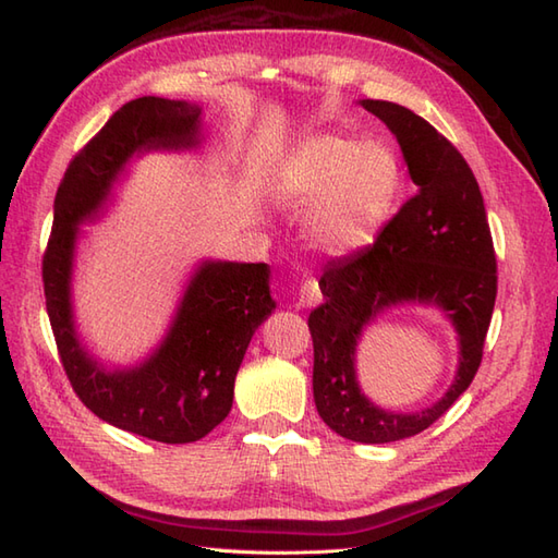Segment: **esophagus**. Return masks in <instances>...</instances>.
<instances>
[{"mask_svg":"<svg viewBox=\"0 0 558 558\" xmlns=\"http://www.w3.org/2000/svg\"><path fill=\"white\" fill-rule=\"evenodd\" d=\"M322 290H318V282L314 278H306L302 282V288L298 292V306H302V310H306V306H316L318 302H322Z\"/></svg>","mask_w":558,"mask_h":558,"instance_id":"obj_1","label":"esophagus"}]
</instances>
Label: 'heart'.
Returning a JSON list of instances; mask_svg holds the SVG:
<instances>
[{"label":"heart","mask_w":558,"mask_h":558,"mask_svg":"<svg viewBox=\"0 0 558 558\" xmlns=\"http://www.w3.org/2000/svg\"><path fill=\"white\" fill-rule=\"evenodd\" d=\"M398 182V162L386 146L322 134L294 146L270 184L280 198L312 204L304 234L316 252L345 258L374 240L393 206Z\"/></svg>","instance_id":"1"}]
</instances>
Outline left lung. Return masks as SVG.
I'll return each instance as SVG.
<instances>
[{"instance_id": "8db88e82", "label": "left lung", "mask_w": 558, "mask_h": 558, "mask_svg": "<svg viewBox=\"0 0 558 558\" xmlns=\"http://www.w3.org/2000/svg\"><path fill=\"white\" fill-rule=\"evenodd\" d=\"M398 138L417 194L364 252L330 264L310 314L314 402L322 420L357 444H390L424 432L475 378L496 302V254L480 184L458 148L420 114L386 100H360ZM429 303L459 333V372L447 396L422 413L374 407L356 384L353 352L363 328L390 305Z\"/></svg>"}]
</instances>
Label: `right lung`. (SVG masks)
Returning a JSON list of instances; mask_svg holds the SVG:
<instances>
[{
	"label": "right lung",
	"mask_w": 558,
	"mask_h": 558,
	"mask_svg": "<svg viewBox=\"0 0 558 558\" xmlns=\"http://www.w3.org/2000/svg\"><path fill=\"white\" fill-rule=\"evenodd\" d=\"M201 141V108L194 102L146 96L122 105L69 162L43 256L47 316L71 388L100 420L160 444L198 441L228 417L244 352L276 310L270 268L204 260L168 336L126 369H108L83 348L71 310V276L78 225L100 216L126 162L150 150L196 148Z\"/></svg>",
	"instance_id": "right-lung-1"
}]
</instances>
